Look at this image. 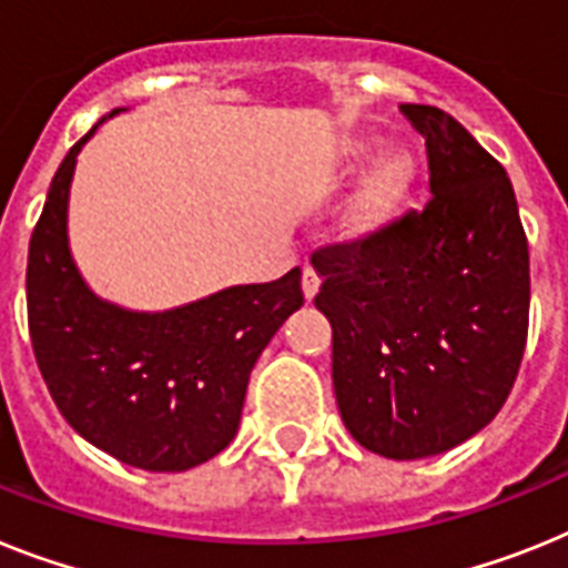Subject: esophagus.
Listing matches in <instances>:
<instances>
[{
	"instance_id": "esophagus-1",
	"label": "esophagus",
	"mask_w": 568,
	"mask_h": 568,
	"mask_svg": "<svg viewBox=\"0 0 568 568\" xmlns=\"http://www.w3.org/2000/svg\"><path fill=\"white\" fill-rule=\"evenodd\" d=\"M317 288H321V274H317L312 265H306V268H303V294H306V300H314Z\"/></svg>"
}]
</instances>
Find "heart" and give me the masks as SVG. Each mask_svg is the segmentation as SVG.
Here are the masks:
<instances>
[{
    "mask_svg": "<svg viewBox=\"0 0 568 568\" xmlns=\"http://www.w3.org/2000/svg\"><path fill=\"white\" fill-rule=\"evenodd\" d=\"M378 146L373 141H352L346 146V164L364 166L366 161L375 159ZM416 181V164L409 155H393L384 164H378L369 179L361 184L355 195H352L346 216H343V231L346 236H373L381 227H387L398 211L407 202L409 190Z\"/></svg>",
    "mask_w": 568,
    "mask_h": 568,
    "instance_id": "heart-1",
    "label": "heart"
}]
</instances>
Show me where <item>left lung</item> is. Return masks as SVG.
I'll return each instance as SVG.
<instances>
[{
  "label": "left lung",
  "mask_w": 568,
  "mask_h": 568,
  "mask_svg": "<svg viewBox=\"0 0 568 568\" xmlns=\"http://www.w3.org/2000/svg\"><path fill=\"white\" fill-rule=\"evenodd\" d=\"M430 202L317 247L337 409L357 445L424 459L476 436L511 393L528 335V242L503 164L456 118L404 103Z\"/></svg>",
  "instance_id": "obj_1"
}]
</instances>
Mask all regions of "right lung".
Wrapping results in <instances>:
<instances>
[{
	"mask_svg": "<svg viewBox=\"0 0 568 568\" xmlns=\"http://www.w3.org/2000/svg\"><path fill=\"white\" fill-rule=\"evenodd\" d=\"M94 130L98 123L54 173L31 233V346L57 409L85 442L132 468L179 474L236 436L256 357L303 306L300 268L170 312H130L100 300L69 251L71 175Z\"/></svg>",
	"mask_w": 568,
	"mask_h": 568,
	"instance_id": "1",
	"label": "right lung"
}]
</instances>
